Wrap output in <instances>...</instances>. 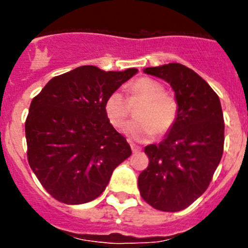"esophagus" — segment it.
<instances>
[{
    "mask_svg": "<svg viewBox=\"0 0 248 248\" xmlns=\"http://www.w3.org/2000/svg\"><path fill=\"white\" fill-rule=\"evenodd\" d=\"M129 144H130V148H131V150H133V153H139V151L141 150V148H140V146L135 145L134 143H131L130 140H129Z\"/></svg>",
    "mask_w": 248,
    "mask_h": 248,
    "instance_id": "obj_1",
    "label": "esophagus"
}]
</instances>
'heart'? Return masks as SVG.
I'll list each match as a JSON object with an SVG mask.
<instances>
[{
  "mask_svg": "<svg viewBox=\"0 0 248 248\" xmlns=\"http://www.w3.org/2000/svg\"><path fill=\"white\" fill-rule=\"evenodd\" d=\"M129 103L143 100L135 111L137 120L129 123L125 133L135 140H146L154 134L164 135L174 126L179 105L165 87L151 78H140L130 85ZM105 115L114 128H123L130 114L126 98L120 92H113L104 103Z\"/></svg>",
  "mask_w": 248,
  "mask_h": 248,
  "instance_id": "b5f03b06",
  "label": "heart"
}]
</instances>
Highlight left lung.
<instances>
[{
    "instance_id": "8db88e82",
    "label": "left lung",
    "mask_w": 248,
    "mask_h": 248,
    "mask_svg": "<svg viewBox=\"0 0 248 248\" xmlns=\"http://www.w3.org/2000/svg\"><path fill=\"white\" fill-rule=\"evenodd\" d=\"M144 72L170 83L179 113L165 139L144 149L149 165L138 177V186L141 198L154 209L181 211L206 191L222 157L221 103L206 80L180 63Z\"/></svg>"
}]
</instances>
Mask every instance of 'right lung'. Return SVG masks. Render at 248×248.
Listing matches in <instances>:
<instances>
[{
    "label": "right lung",
    "mask_w": 248,
    "mask_h": 248,
    "mask_svg": "<svg viewBox=\"0 0 248 248\" xmlns=\"http://www.w3.org/2000/svg\"><path fill=\"white\" fill-rule=\"evenodd\" d=\"M138 72L82 65L57 76L32 99L25 123L27 159L46 191L67 205L97 199L130 145L105 115L108 95Z\"/></svg>",
    "instance_id": "1"
}]
</instances>
